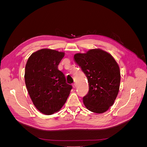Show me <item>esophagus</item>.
Masks as SVG:
<instances>
[{
  "instance_id": "34e87169",
  "label": "esophagus",
  "mask_w": 147,
  "mask_h": 147,
  "mask_svg": "<svg viewBox=\"0 0 147 147\" xmlns=\"http://www.w3.org/2000/svg\"><path fill=\"white\" fill-rule=\"evenodd\" d=\"M77 87V84L76 83H75V84H74V85H73V88H76Z\"/></svg>"
}]
</instances>
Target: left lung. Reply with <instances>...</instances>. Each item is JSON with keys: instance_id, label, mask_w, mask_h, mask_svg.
Here are the masks:
<instances>
[{"instance_id": "left-lung-1", "label": "left lung", "mask_w": 147, "mask_h": 147, "mask_svg": "<svg viewBox=\"0 0 147 147\" xmlns=\"http://www.w3.org/2000/svg\"><path fill=\"white\" fill-rule=\"evenodd\" d=\"M74 59L89 83L88 94L83 97L84 105L92 112H106L113 104L119 91L120 72L117 62L109 53L99 49L75 55Z\"/></svg>"}]
</instances>
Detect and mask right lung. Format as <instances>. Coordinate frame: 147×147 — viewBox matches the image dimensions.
<instances>
[{
  "label": "right lung",
  "instance_id": "right-lung-1",
  "mask_svg": "<svg viewBox=\"0 0 147 147\" xmlns=\"http://www.w3.org/2000/svg\"><path fill=\"white\" fill-rule=\"evenodd\" d=\"M64 56L63 52L43 49L34 53L26 65V88L35 107L44 114L59 111L72 88L58 69Z\"/></svg>",
  "mask_w": 147,
  "mask_h": 147
}]
</instances>
